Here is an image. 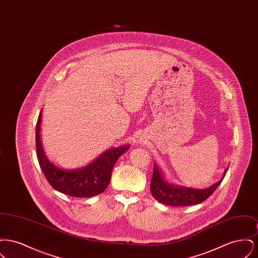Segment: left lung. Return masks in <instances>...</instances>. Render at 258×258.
<instances>
[{
    "label": "left lung",
    "mask_w": 258,
    "mask_h": 258,
    "mask_svg": "<svg viewBox=\"0 0 258 258\" xmlns=\"http://www.w3.org/2000/svg\"><path fill=\"white\" fill-rule=\"evenodd\" d=\"M227 168L224 170V176ZM222 179L208 188H192L169 184L162 178V174L154 164V173L151 180V192L159 202L169 206H189L205 201L217 187L221 184Z\"/></svg>",
    "instance_id": "left-lung-1"
}]
</instances>
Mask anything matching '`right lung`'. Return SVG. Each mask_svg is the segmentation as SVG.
<instances>
[{
  "label": "right lung",
  "mask_w": 258,
  "mask_h": 258,
  "mask_svg": "<svg viewBox=\"0 0 258 258\" xmlns=\"http://www.w3.org/2000/svg\"><path fill=\"white\" fill-rule=\"evenodd\" d=\"M41 110L36 127V149L39 166L50 185L61 194L74 197H95L104 191L110 182L116 161L130 146L111 148L84 167L74 170L61 169L50 162L41 146Z\"/></svg>",
  "instance_id": "right-lung-1"
}]
</instances>
